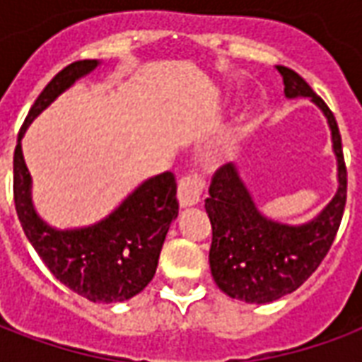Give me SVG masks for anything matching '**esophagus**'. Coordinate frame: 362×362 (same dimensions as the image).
<instances>
[{
	"label": "esophagus",
	"instance_id": "esophagus-1",
	"mask_svg": "<svg viewBox=\"0 0 362 362\" xmlns=\"http://www.w3.org/2000/svg\"><path fill=\"white\" fill-rule=\"evenodd\" d=\"M204 188L205 182L199 174H186V176H182L180 184H178V202H180L182 207L199 204Z\"/></svg>",
	"mask_w": 362,
	"mask_h": 362
}]
</instances>
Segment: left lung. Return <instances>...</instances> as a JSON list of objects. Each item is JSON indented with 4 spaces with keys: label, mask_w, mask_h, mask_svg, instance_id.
Wrapping results in <instances>:
<instances>
[{
    "label": "left lung",
    "mask_w": 362,
    "mask_h": 362,
    "mask_svg": "<svg viewBox=\"0 0 362 362\" xmlns=\"http://www.w3.org/2000/svg\"><path fill=\"white\" fill-rule=\"evenodd\" d=\"M277 71L287 98L308 96L324 112L337 158V192L318 217L303 225H283L259 213L236 165H223L213 174L205 199L213 228L211 275L223 293L250 304L293 293L318 269L334 244L347 202V168L334 112L293 69L277 66Z\"/></svg>",
    "instance_id": "1"
}]
</instances>
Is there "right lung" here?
Returning <instances> with one entry per match:
<instances>
[{
    "instance_id": "add662e5",
    "label": "right lung",
    "mask_w": 362,
    "mask_h": 362,
    "mask_svg": "<svg viewBox=\"0 0 362 362\" xmlns=\"http://www.w3.org/2000/svg\"><path fill=\"white\" fill-rule=\"evenodd\" d=\"M98 64L96 59L69 64L38 95L15 147L13 196L28 243L54 277L93 303L110 304L141 293L157 272L168 227L178 217L174 174H157L139 184L108 217L90 227L59 230L36 213L30 197L33 180L21 149V139L33 119Z\"/></svg>"
}]
</instances>
